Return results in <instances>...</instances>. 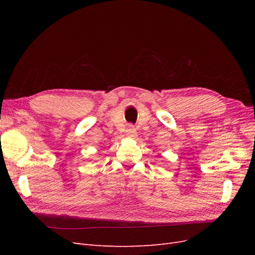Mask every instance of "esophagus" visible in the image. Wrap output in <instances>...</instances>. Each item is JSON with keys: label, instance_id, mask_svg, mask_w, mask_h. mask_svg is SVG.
Returning <instances> with one entry per match:
<instances>
[{"label": "esophagus", "instance_id": "obj_1", "mask_svg": "<svg viewBox=\"0 0 255 255\" xmlns=\"http://www.w3.org/2000/svg\"><path fill=\"white\" fill-rule=\"evenodd\" d=\"M127 135H128V137H129V138H135V137H136L137 132H136V129L134 128L133 126H128V129H127Z\"/></svg>", "mask_w": 255, "mask_h": 255}]
</instances>
